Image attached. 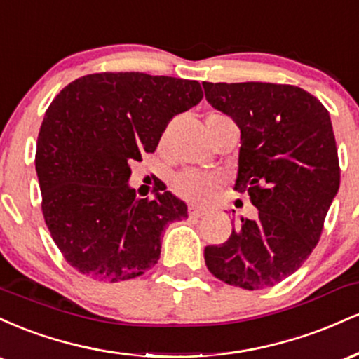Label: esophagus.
<instances>
[{
	"mask_svg": "<svg viewBox=\"0 0 359 359\" xmlns=\"http://www.w3.org/2000/svg\"><path fill=\"white\" fill-rule=\"evenodd\" d=\"M204 214H205L204 209L194 208V205H192V208H189V216H191V217H203Z\"/></svg>",
	"mask_w": 359,
	"mask_h": 359,
	"instance_id": "1",
	"label": "esophagus"
}]
</instances>
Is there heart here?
<instances>
[{
    "instance_id": "b5f03b06",
    "label": "heart",
    "mask_w": 359,
    "mask_h": 359,
    "mask_svg": "<svg viewBox=\"0 0 359 359\" xmlns=\"http://www.w3.org/2000/svg\"><path fill=\"white\" fill-rule=\"evenodd\" d=\"M219 187V179L216 175L204 172H184L174 180V191L185 201L196 204H205L212 199Z\"/></svg>"
}]
</instances>
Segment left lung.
I'll use <instances>...</instances> for the list:
<instances>
[{
	"instance_id": "1",
	"label": "left lung",
	"mask_w": 359,
	"mask_h": 359,
	"mask_svg": "<svg viewBox=\"0 0 359 359\" xmlns=\"http://www.w3.org/2000/svg\"><path fill=\"white\" fill-rule=\"evenodd\" d=\"M205 100L241 131L234 191L258 209L222 245L204 250L208 269L245 290L273 287L306 262L339 189L327 109L307 90L270 82H203Z\"/></svg>"
}]
</instances>
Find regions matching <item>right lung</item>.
<instances>
[{"mask_svg":"<svg viewBox=\"0 0 359 359\" xmlns=\"http://www.w3.org/2000/svg\"><path fill=\"white\" fill-rule=\"evenodd\" d=\"M203 100L197 81L143 72H101L65 86L36 140L42 212L65 262L82 275L121 282L160 258L162 233L187 217L170 192L138 199L133 160L151 154L175 114Z\"/></svg>","mask_w":359,"mask_h":359,"instance_id":"add662e5","label":"right lung"}]
</instances>
